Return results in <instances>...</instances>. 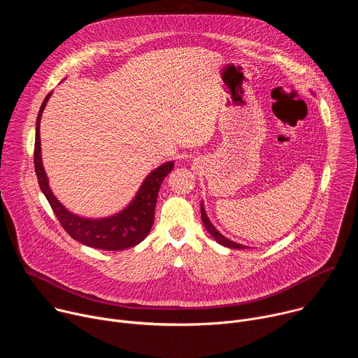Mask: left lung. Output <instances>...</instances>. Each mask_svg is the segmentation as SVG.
Here are the masks:
<instances>
[{
  "label": "left lung",
  "instance_id": "left-lung-1",
  "mask_svg": "<svg viewBox=\"0 0 358 358\" xmlns=\"http://www.w3.org/2000/svg\"><path fill=\"white\" fill-rule=\"evenodd\" d=\"M201 220H202L203 225H206L207 231H208V232L215 238V241H217L218 243H221V245H224V246H227V248H231V249H246V248H248V246H245V245L236 243V242H234V241H231V239L225 238L221 232H218V231L215 229V227L211 224V221L208 220L207 213H206V210H203V206H202V203H201Z\"/></svg>",
  "mask_w": 358,
  "mask_h": 358
}]
</instances>
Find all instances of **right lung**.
<instances>
[{
    "label": "right lung",
    "mask_w": 358,
    "mask_h": 358,
    "mask_svg": "<svg viewBox=\"0 0 358 358\" xmlns=\"http://www.w3.org/2000/svg\"><path fill=\"white\" fill-rule=\"evenodd\" d=\"M50 94L48 93L42 101L38 117H36V131H35V148H34V164L38 177L39 187L45 194L50 208L54 210L58 221L64 229L80 243L105 250H123L140 243L150 232L152 222H155V211L159 189L164 178L171 173L174 162H167L159 169L147 176L143 181L137 195L129 206L108 218H83L68 211L62 203L55 198L48 184V177L42 166L41 157V137H39V123L42 112L46 106Z\"/></svg>",
    "instance_id": "add662e5"
}]
</instances>
